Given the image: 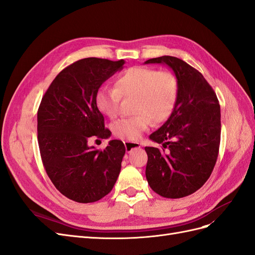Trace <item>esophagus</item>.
<instances>
[{
    "label": "esophagus",
    "mask_w": 255,
    "mask_h": 255,
    "mask_svg": "<svg viewBox=\"0 0 255 255\" xmlns=\"http://www.w3.org/2000/svg\"><path fill=\"white\" fill-rule=\"evenodd\" d=\"M126 145V150L127 152H130L134 149H139L140 148V143L139 142H130V141H125Z\"/></svg>",
    "instance_id": "esophagus-1"
}]
</instances>
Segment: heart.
Returning a JSON list of instances; mask_svg holds the SVG:
<instances>
[{
    "mask_svg": "<svg viewBox=\"0 0 255 255\" xmlns=\"http://www.w3.org/2000/svg\"><path fill=\"white\" fill-rule=\"evenodd\" d=\"M133 97L136 116L119 119L113 125L114 135L121 139L137 140L151 120L161 123L170 117L179 97V82L169 71L133 67L118 76L115 88H100L96 102L100 112L114 119L119 115L121 98Z\"/></svg>",
    "mask_w": 255,
    "mask_h": 255,
    "instance_id": "obj_1",
    "label": "heart"
}]
</instances>
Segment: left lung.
<instances>
[{
	"label": "left lung",
	"instance_id": "obj_1",
	"mask_svg": "<svg viewBox=\"0 0 255 255\" xmlns=\"http://www.w3.org/2000/svg\"><path fill=\"white\" fill-rule=\"evenodd\" d=\"M144 64H163L179 82V97L170 117L150 139L160 148L145 146V177L164 198L194 194L211 176L220 144V105L204 76L173 56L151 58Z\"/></svg>",
	"mask_w": 255,
	"mask_h": 255
}]
</instances>
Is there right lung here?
<instances>
[{"label": "right lung", "mask_w": 255, "mask_h": 255, "mask_svg": "<svg viewBox=\"0 0 255 255\" xmlns=\"http://www.w3.org/2000/svg\"><path fill=\"white\" fill-rule=\"evenodd\" d=\"M126 61L88 57L60 71L42 97L37 114L38 144L45 171L56 189L79 203L110 194L126 154L114 139L103 151L88 145L91 137L109 138L96 97L101 85Z\"/></svg>", "instance_id": "obj_1"}]
</instances>
